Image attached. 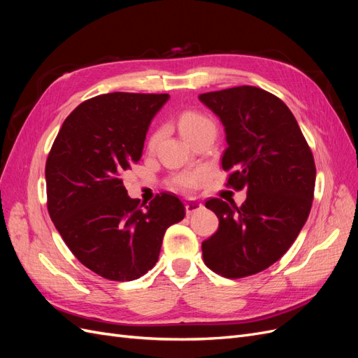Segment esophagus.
I'll return each instance as SVG.
<instances>
[{"label":"esophagus","mask_w":358,"mask_h":358,"mask_svg":"<svg viewBox=\"0 0 358 358\" xmlns=\"http://www.w3.org/2000/svg\"><path fill=\"white\" fill-rule=\"evenodd\" d=\"M200 209H203V203H200V201H197V200H188V201L185 203L187 215H191V213L197 212V210H200Z\"/></svg>","instance_id":"1"}]
</instances>
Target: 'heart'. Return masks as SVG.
<instances>
[{"instance_id": "b5f03b06", "label": "heart", "mask_w": 358, "mask_h": 358, "mask_svg": "<svg viewBox=\"0 0 358 358\" xmlns=\"http://www.w3.org/2000/svg\"><path fill=\"white\" fill-rule=\"evenodd\" d=\"M178 125H179L182 136L185 137L188 142L191 138L197 137L200 134L215 133V129H216L212 119L197 110H183L182 113H179ZM162 134H164V129H162L161 127L150 131V134L148 136V140H146V149L149 150V152L155 150V148L159 143V140L162 138ZM203 178H204L203 170L183 171V173H178V175L171 178V185L178 189H182V191H192L194 188L199 187V183L203 180Z\"/></svg>"}]
</instances>
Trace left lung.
Here are the masks:
<instances>
[{
    "mask_svg": "<svg viewBox=\"0 0 358 358\" xmlns=\"http://www.w3.org/2000/svg\"><path fill=\"white\" fill-rule=\"evenodd\" d=\"M199 99L225 129L227 187L246 189L242 206L206 201L220 227L201 243L204 264L229 279L251 276L276 263L297 239L312 208L315 161L294 115L276 95L245 85Z\"/></svg>",
    "mask_w": 358,
    "mask_h": 358,
    "instance_id": "1",
    "label": "left lung"
}]
</instances>
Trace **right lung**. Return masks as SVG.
Here are the masks:
<instances>
[{"instance_id":"add662e5","label":"right lung","mask_w":358,"mask_h":358,"mask_svg":"<svg viewBox=\"0 0 358 358\" xmlns=\"http://www.w3.org/2000/svg\"><path fill=\"white\" fill-rule=\"evenodd\" d=\"M169 94L112 92L79 104L46 159L48 210L79 262L110 280L152 268L170 225L185 206L161 192L149 204L129 199L122 173L142 157L150 119Z\"/></svg>"}]
</instances>
